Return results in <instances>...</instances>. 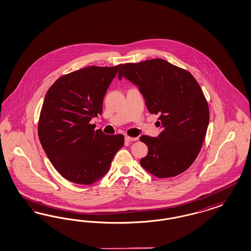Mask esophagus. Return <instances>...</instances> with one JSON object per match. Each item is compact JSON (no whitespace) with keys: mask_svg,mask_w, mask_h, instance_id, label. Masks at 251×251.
Masks as SVG:
<instances>
[{"mask_svg":"<svg viewBox=\"0 0 251 251\" xmlns=\"http://www.w3.org/2000/svg\"><path fill=\"white\" fill-rule=\"evenodd\" d=\"M137 138L136 137H130V136H126L125 137V141L126 142H134V141H136Z\"/></svg>","mask_w":251,"mask_h":251,"instance_id":"1","label":"esophagus"}]
</instances>
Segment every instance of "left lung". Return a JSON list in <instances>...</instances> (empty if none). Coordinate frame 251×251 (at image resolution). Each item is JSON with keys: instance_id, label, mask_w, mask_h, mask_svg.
I'll return each mask as SVG.
<instances>
[{"instance_id": "8db88e82", "label": "left lung", "mask_w": 251, "mask_h": 251, "mask_svg": "<svg viewBox=\"0 0 251 251\" xmlns=\"http://www.w3.org/2000/svg\"><path fill=\"white\" fill-rule=\"evenodd\" d=\"M121 78L138 87L149 112L159 115V135L140 137L148 147L141 166L158 178L185 172L199 156L209 121L199 82L187 70L157 58L122 65Z\"/></svg>"}]
</instances>
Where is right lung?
Instances as JSON below:
<instances>
[{
    "instance_id": "add662e5",
    "label": "right lung",
    "mask_w": 251,
    "mask_h": 251,
    "mask_svg": "<svg viewBox=\"0 0 251 251\" xmlns=\"http://www.w3.org/2000/svg\"><path fill=\"white\" fill-rule=\"evenodd\" d=\"M121 67L73 71L57 78L45 95L39 139L52 166L70 182L99 181L124 145L122 134L106 135L90 123L102 114L104 95Z\"/></svg>"
}]
</instances>
